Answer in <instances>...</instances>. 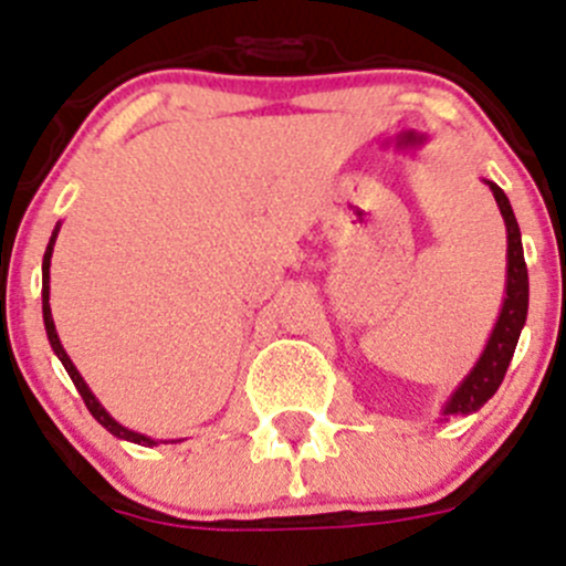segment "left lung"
<instances>
[{
  "mask_svg": "<svg viewBox=\"0 0 566 566\" xmlns=\"http://www.w3.org/2000/svg\"><path fill=\"white\" fill-rule=\"evenodd\" d=\"M494 192V200L500 206V214L505 220V231H509V279H505V301L500 310V318L494 324L489 343H485L483 355L474 363L472 371L467 374L455 394L450 396V402L443 405L441 416H469L474 410L483 408L491 396L497 394L500 382H503L509 363L514 357L516 340L525 326L527 318V265L525 253H522V234L516 226L514 209H511L509 198L497 184L485 181Z\"/></svg>",
  "mask_w": 566,
  "mask_h": 566,
  "instance_id": "8db88e82",
  "label": "left lung"
}]
</instances>
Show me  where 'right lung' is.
Returning <instances> with one entry per match:
<instances>
[{
    "label": "right lung",
    "mask_w": 566,
    "mask_h": 566,
    "mask_svg": "<svg viewBox=\"0 0 566 566\" xmlns=\"http://www.w3.org/2000/svg\"><path fill=\"white\" fill-rule=\"evenodd\" d=\"M55 237H57V226H55V231H52V237H50V245H46L44 265H41V276H44V287H41V304H44V326H46V337H50L52 352H55L57 360L63 363V368H66V374H69V377H72V382H75V388L81 390V396H83V402H86L88 413H92L94 419H97L99 424H103L105 430L111 432V436L125 438V441L142 443V447H153V443H156V441H153V438L142 436V432L128 430V427H123V424H119V421H116V419H111L108 410H105L103 405L97 402V396H94L92 390H88L86 379L81 377V371H77V368H75V363L69 360V355H66V352H63L61 337H57V332H55V321H52V310H50V259H52V245H55Z\"/></svg>",
    "instance_id": "obj_1"
}]
</instances>
